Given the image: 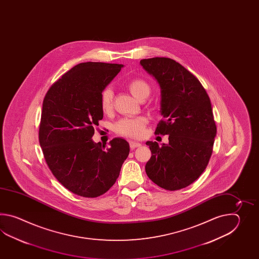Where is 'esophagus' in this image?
I'll return each mask as SVG.
<instances>
[{
	"label": "esophagus",
	"mask_w": 259,
	"mask_h": 259,
	"mask_svg": "<svg viewBox=\"0 0 259 259\" xmlns=\"http://www.w3.org/2000/svg\"><path fill=\"white\" fill-rule=\"evenodd\" d=\"M142 144L140 143H138V142H135V141H130V146H131V148H138V147H140Z\"/></svg>",
	"instance_id": "obj_1"
}]
</instances>
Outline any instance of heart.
<instances>
[{
  "mask_svg": "<svg viewBox=\"0 0 259 259\" xmlns=\"http://www.w3.org/2000/svg\"><path fill=\"white\" fill-rule=\"evenodd\" d=\"M126 87L131 94L138 100H144L147 98L150 94L149 83L142 77H134L126 83ZM114 93L113 90L107 87L105 88L100 96V105L102 110L105 114L111 113L114 108ZM148 123V119L145 116L137 117H126L122 118L116 124V132L126 137H142L144 134L145 127Z\"/></svg>",
  "mask_w": 259,
  "mask_h": 259,
  "instance_id": "1",
  "label": "heart"
}]
</instances>
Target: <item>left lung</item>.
<instances>
[{"instance_id": "left-lung-1", "label": "left lung", "mask_w": 259, "mask_h": 259, "mask_svg": "<svg viewBox=\"0 0 259 259\" xmlns=\"http://www.w3.org/2000/svg\"><path fill=\"white\" fill-rule=\"evenodd\" d=\"M161 89V115L154 133L168 135L159 146L147 142L152 156L145 165L149 179L167 191L187 187L204 172L217 134L209 96L198 78L173 59L141 60Z\"/></svg>"}]
</instances>
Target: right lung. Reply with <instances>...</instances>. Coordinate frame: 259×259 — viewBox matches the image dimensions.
Here are the masks:
<instances>
[{
    "label": "right lung",
    "mask_w": 259,
    "mask_h": 259,
    "mask_svg": "<svg viewBox=\"0 0 259 259\" xmlns=\"http://www.w3.org/2000/svg\"><path fill=\"white\" fill-rule=\"evenodd\" d=\"M122 67L80 63L55 81L44 97L39 128L44 159L64 187L82 197L106 193L130 153L128 143L121 138L113 139L106 149L92 139L104 116L101 93Z\"/></svg>",
    "instance_id": "1"
}]
</instances>
